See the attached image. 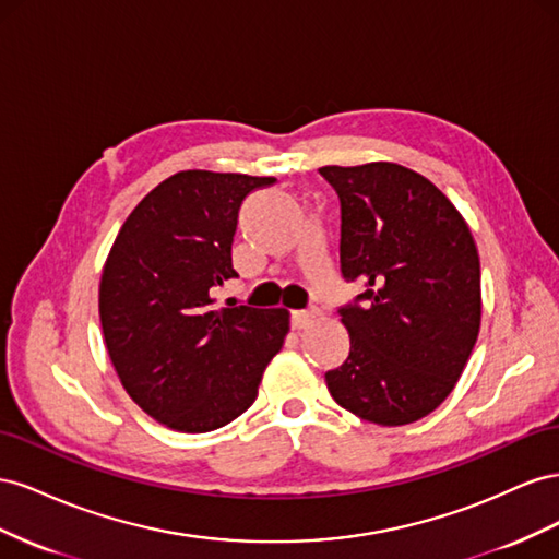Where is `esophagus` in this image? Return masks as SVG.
<instances>
[{
	"label": "esophagus",
	"mask_w": 559,
	"mask_h": 559,
	"mask_svg": "<svg viewBox=\"0 0 559 559\" xmlns=\"http://www.w3.org/2000/svg\"><path fill=\"white\" fill-rule=\"evenodd\" d=\"M313 318V311L311 309H297V311H293L290 313V325L295 328V330H301L305 328L309 321Z\"/></svg>",
	"instance_id": "obj_1"
}]
</instances>
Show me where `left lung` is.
<instances>
[{
    "label": "left lung",
    "mask_w": 559,
    "mask_h": 559,
    "mask_svg": "<svg viewBox=\"0 0 559 559\" xmlns=\"http://www.w3.org/2000/svg\"><path fill=\"white\" fill-rule=\"evenodd\" d=\"M318 173L342 205L340 307L350 350L330 395L379 426L419 421L452 393L480 332V258L466 219L424 175L377 162Z\"/></svg>",
    "instance_id": "8db88e82"
}]
</instances>
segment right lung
<instances>
[{"label":"right lung","instance_id":"right-lung-1","mask_svg":"<svg viewBox=\"0 0 559 559\" xmlns=\"http://www.w3.org/2000/svg\"><path fill=\"white\" fill-rule=\"evenodd\" d=\"M276 178L182 170L126 217L100 278L105 346L152 419L182 433L227 426L254 403L285 334V309H215L238 274L231 243L243 199Z\"/></svg>","mask_w":559,"mask_h":559}]
</instances>
